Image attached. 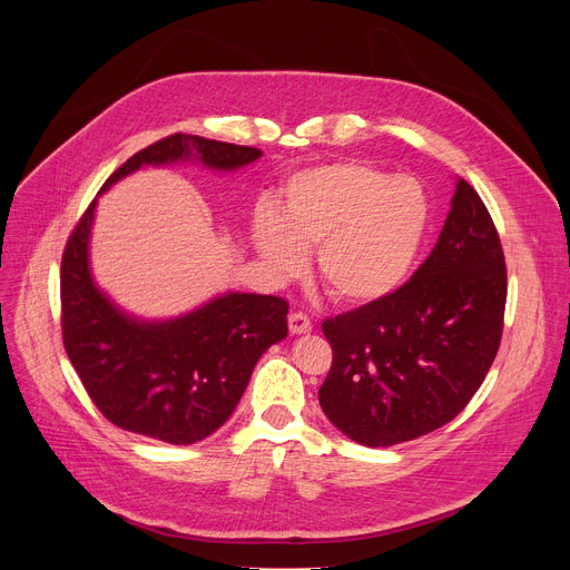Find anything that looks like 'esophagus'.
Returning a JSON list of instances; mask_svg holds the SVG:
<instances>
[{"instance_id": "34e87169", "label": "esophagus", "mask_w": 570, "mask_h": 570, "mask_svg": "<svg viewBox=\"0 0 570 570\" xmlns=\"http://www.w3.org/2000/svg\"><path fill=\"white\" fill-rule=\"evenodd\" d=\"M288 330H291V334H308L311 330H313V324H311V320H308V315L306 313H302V311H293L291 315H288Z\"/></svg>"}]
</instances>
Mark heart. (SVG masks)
<instances>
[{"label":"heart","mask_w":570,"mask_h":570,"mask_svg":"<svg viewBox=\"0 0 570 570\" xmlns=\"http://www.w3.org/2000/svg\"><path fill=\"white\" fill-rule=\"evenodd\" d=\"M431 207L415 178H385L363 161H330L295 174L275 212L259 209L250 236L279 279L315 248L317 277L336 302L361 306L394 293L424 246Z\"/></svg>","instance_id":"obj_1"}]
</instances>
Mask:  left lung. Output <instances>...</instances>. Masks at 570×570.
<instances>
[{"label":"left lung","instance_id":"8db88e82","mask_svg":"<svg viewBox=\"0 0 570 570\" xmlns=\"http://www.w3.org/2000/svg\"><path fill=\"white\" fill-rule=\"evenodd\" d=\"M508 299L497 225L458 178L440 238L387 297L322 322L332 370L324 415L365 446H392L449 424L490 372Z\"/></svg>","mask_w":570,"mask_h":570}]
</instances>
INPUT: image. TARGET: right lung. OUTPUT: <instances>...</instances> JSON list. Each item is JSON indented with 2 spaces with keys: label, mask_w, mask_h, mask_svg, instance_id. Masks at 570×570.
Returning <instances> with one entry per match:
<instances>
[{
  "label": "right lung",
  "mask_w": 570,
  "mask_h": 570,
  "mask_svg": "<svg viewBox=\"0 0 570 570\" xmlns=\"http://www.w3.org/2000/svg\"><path fill=\"white\" fill-rule=\"evenodd\" d=\"M259 155L253 146L176 132L124 161L101 194L146 165L194 157L209 169L234 171ZM95 207L97 198L62 253L65 352L101 415L115 426L169 444L205 440L236 409L262 354L286 338L288 302L277 295L227 293L176 320H135L92 282L88 246Z\"/></svg>",
  "instance_id": "obj_1"
}]
</instances>
